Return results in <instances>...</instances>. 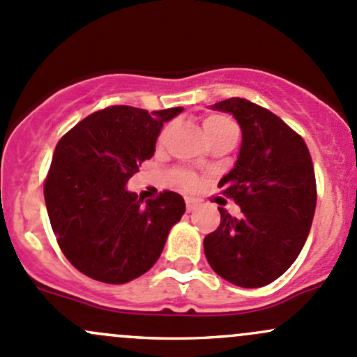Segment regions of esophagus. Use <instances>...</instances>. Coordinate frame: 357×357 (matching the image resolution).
Listing matches in <instances>:
<instances>
[{"instance_id": "obj_1", "label": "esophagus", "mask_w": 357, "mask_h": 357, "mask_svg": "<svg viewBox=\"0 0 357 357\" xmlns=\"http://www.w3.org/2000/svg\"><path fill=\"white\" fill-rule=\"evenodd\" d=\"M185 206H187V211H192V209H196L197 201L192 199V197H185Z\"/></svg>"}]
</instances>
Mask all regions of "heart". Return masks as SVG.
I'll list each match as a JSON object with an SVG mask.
<instances>
[{
	"mask_svg": "<svg viewBox=\"0 0 357 357\" xmlns=\"http://www.w3.org/2000/svg\"><path fill=\"white\" fill-rule=\"evenodd\" d=\"M203 128H204L206 137H209V135L215 134V132L227 130V128H237V127H235V123L230 119H227V116L209 115L203 120ZM175 177H177V182L183 187V189H192V187L197 183L196 175H192L190 172H185V170H177L175 172Z\"/></svg>",
	"mask_w": 357,
	"mask_h": 357,
	"instance_id": "heart-1",
	"label": "heart"
}]
</instances>
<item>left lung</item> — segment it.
<instances>
[{
    "label": "left lung",
    "mask_w": 357,
    "mask_h": 357,
    "mask_svg": "<svg viewBox=\"0 0 357 357\" xmlns=\"http://www.w3.org/2000/svg\"><path fill=\"white\" fill-rule=\"evenodd\" d=\"M241 125L234 168L220 180L241 206V218L218 208L222 220L204 237L209 266L245 289L277 280L296 261L310 235L316 208L314 168L306 142L277 115L242 98L215 102Z\"/></svg>",
    "instance_id": "left-lung-1"
}]
</instances>
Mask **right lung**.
I'll return each mask as SVG.
<instances>
[{"label":"right lung","instance_id":"obj_1","mask_svg":"<svg viewBox=\"0 0 357 357\" xmlns=\"http://www.w3.org/2000/svg\"><path fill=\"white\" fill-rule=\"evenodd\" d=\"M182 109L112 106L86 116L56 144L44 199L58 244L80 273L127 284L160 258L185 213L183 197L163 190L142 203L127 182L154 154L163 123Z\"/></svg>","mask_w":357,"mask_h":357}]
</instances>
